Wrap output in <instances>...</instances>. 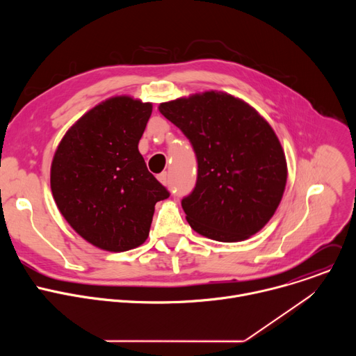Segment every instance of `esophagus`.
Masks as SVG:
<instances>
[{
	"instance_id": "34e87169",
	"label": "esophagus",
	"mask_w": 356,
	"mask_h": 356,
	"mask_svg": "<svg viewBox=\"0 0 356 356\" xmlns=\"http://www.w3.org/2000/svg\"><path fill=\"white\" fill-rule=\"evenodd\" d=\"M158 179H159V181H161L162 184H165V186H168V184H169V176H168V173H166V172L161 173V175L158 176Z\"/></svg>"
}]
</instances>
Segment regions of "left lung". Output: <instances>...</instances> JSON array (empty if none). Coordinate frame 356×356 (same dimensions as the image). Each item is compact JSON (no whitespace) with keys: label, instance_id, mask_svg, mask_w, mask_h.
Masks as SVG:
<instances>
[{"label":"left lung","instance_id":"8db88e82","mask_svg":"<svg viewBox=\"0 0 356 356\" xmlns=\"http://www.w3.org/2000/svg\"><path fill=\"white\" fill-rule=\"evenodd\" d=\"M159 111L186 135L197 158L195 186L181 200L190 227L220 242L261 231L287 180L284 152L266 120L217 91L162 103Z\"/></svg>","mask_w":356,"mask_h":356}]
</instances>
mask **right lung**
Here are the masks:
<instances>
[{
	"label": "right lung",
	"mask_w": 356,
	"mask_h": 356,
	"mask_svg": "<svg viewBox=\"0 0 356 356\" xmlns=\"http://www.w3.org/2000/svg\"><path fill=\"white\" fill-rule=\"evenodd\" d=\"M150 114V103L113 97L86 113L55 152L50 188L56 206L99 249L124 252L142 245L155 204L170 195L138 150Z\"/></svg>",
	"instance_id": "add662e5"
}]
</instances>
